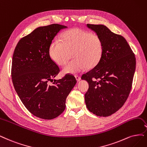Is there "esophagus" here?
Returning a JSON list of instances; mask_svg holds the SVG:
<instances>
[{
  "label": "esophagus",
  "instance_id": "obj_1",
  "mask_svg": "<svg viewBox=\"0 0 147 147\" xmlns=\"http://www.w3.org/2000/svg\"><path fill=\"white\" fill-rule=\"evenodd\" d=\"M75 78H76V80L78 81V82H79V81H80V79H81L80 77V76H78V75L75 76Z\"/></svg>",
  "mask_w": 147,
  "mask_h": 147
}]
</instances>
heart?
<instances>
[{
	"label": "heart",
	"instance_id": "b5f03b06",
	"mask_svg": "<svg viewBox=\"0 0 147 147\" xmlns=\"http://www.w3.org/2000/svg\"><path fill=\"white\" fill-rule=\"evenodd\" d=\"M104 51L100 37L92 32L80 28L65 31L62 40L54 39L49 47V55L53 61L63 65L73 53L74 59L62 68L63 74H75L86 68L91 69L100 62Z\"/></svg>",
	"mask_w": 147,
	"mask_h": 147
}]
</instances>
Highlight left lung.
Instances as JSON below:
<instances>
[{"instance_id": "obj_1", "label": "left lung", "mask_w": 147, "mask_h": 147, "mask_svg": "<svg viewBox=\"0 0 147 147\" xmlns=\"http://www.w3.org/2000/svg\"><path fill=\"white\" fill-rule=\"evenodd\" d=\"M100 37L104 51L100 62L82 80L89 84L85 94L88 110L98 116L107 117L123 105L131 89L136 58L125 39L104 25L87 24Z\"/></svg>"}]
</instances>
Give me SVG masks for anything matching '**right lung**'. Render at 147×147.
I'll return each instance as SVG.
<instances>
[{"instance_id":"right-lung-1","label":"right lung","mask_w":147,"mask_h":147,"mask_svg":"<svg viewBox=\"0 0 147 147\" xmlns=\"http://www.w3.org/2000/svg\"><path fill=\"white\" fill-rule=\"evenodd\" d=\"M67 26L51 24L40 26L19 41L13 56L11 77L14 89L31 114L43 119L57 117L77 81L72 75L54 80L59 68L49 55L52 40Z\"/></svg>"}]
</instances>
